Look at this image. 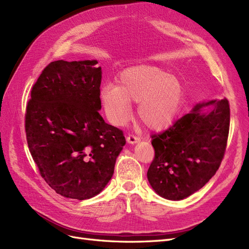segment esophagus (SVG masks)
<instances>
[{
	"instance_id": "34e87169",
	"label": "esophagus",
	"mask_w": 249,
	"mask_h": 249,
	"mask_svg": "<svg viewBox=\"0 0 249 249\" xmlns=\"http://www.w3.org/2000/svg\"><path fill=\"white\" fill-rule=\"evenodd\" d=\"M126 140L129 143H131V144H134V143H137L140 141V137L136 136V135H133V134H130L129 136L126 137Z\"/></svg>"
}]
</instances>
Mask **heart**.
<instances>
[{
    "label": "heart",
    "instance_id": "obj_1",
    "mask_svg": "<svg viewBox=\"0 0 249 249\" xmlns=\"http://www.w3.org/2000/svg\"><path fill=\"white\" fill-rule=\"evenodd\" d=\"M117 82L118 86L106 84L100 91L105 113L113 124L124 125L131 119V102L138 103V117L152 130L168 126L182 108V82L159 67H130L119 74Z\"/></svg>",
    "mask_w": 249,
    "mask_h": 249
}]
</instances>
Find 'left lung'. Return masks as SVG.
<instances>
[{"instance_id":"8db88e82","label":"left lung","mask_w":249,"mask_h":249,"mask_svg":"<svg viewBox=\"0 0 249 249\" xmlns=\"http://www.w3.org/2000/svg\"><path fill=\"white\" fill-rule=\"evenodd\" d=\"M213 108L207 113L202 108ZM228 99L198 104L162 133L152 135L155 157L147 178L160 196L180 200L205 186L219 168L230 131Z\"/></svg>"}]
</instances>
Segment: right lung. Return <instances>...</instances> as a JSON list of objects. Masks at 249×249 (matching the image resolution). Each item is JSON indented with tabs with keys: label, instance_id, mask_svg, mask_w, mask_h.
<instances>
[{
	"label": "right lung",
	"instance_id": "1",
	"mask_svg": "<svg viewBox=\"0 0 249 249\" xmlns=\"http://www.w3.org/2000/svg\"><path fill=\"white\" fill-rule=\"evenodd\" d=\"M96 60L48 64L31 90L25 114L28 147L41 178L58 194L87 199L111 179L125 144L124 132L105 123Z\"/></svg>",
	"mask_w": 249,
	"mask_h": 249
}]
</instances>
